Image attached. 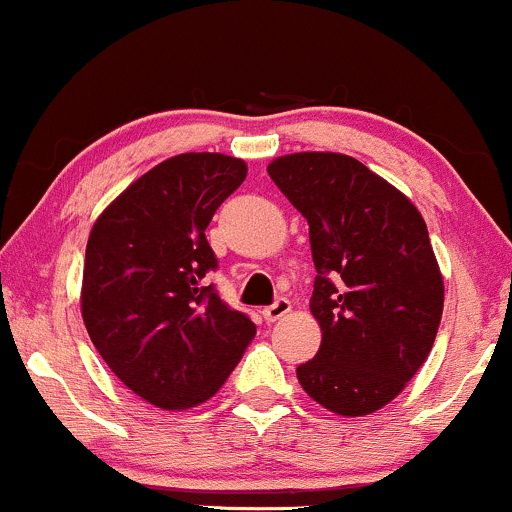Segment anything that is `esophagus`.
<instances>
[{"instance_id": "esophagus-1", "label": "esophagus", "mask_w": 512, "mask_h": 512, "mask_svg": "<svg viewBox=\"0 0 512 512\" xmlns=\"http://www.w3.org/2000/svg\"><path fill=\"white\" fill-rule=\"evenodd\" d=\"M289 313H291V303L286 301V298H279V301L262 310V317L267 322H276V320H281V317H286Z\"/></svg>"}]
</instances>
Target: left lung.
I'll return each instance as SVG.
<instances>
[{
	"label": "left lung",
	"mask_w": 512,
	"mask_h": 512,
	"mask_svg": "<svg viewBox=\"0 0 512 512\" xmlns=\"http://www.w3.org/2000/svg\"><path fill=\"white\" fill-rule=\"evenodd\" d=\"M267 173L308 219L317 269L310 313L322 342L296 368L298 383L334 414H373L404 390L436 342L443 274L426 221L351 156L303 151L274 158Z\"/></svg>",
	"instance_id": "left-lung-1"
}]
</instances>
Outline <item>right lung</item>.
Wrapping results in <instances>:
<instances>
[{
	"mask_svg": "<svg viewBox=\"0 0 512 512\" xmlns=\"http://www.w3.org/2000/svg\"><path fill=\"white\" fill-rule=\"evenodd\" d=\"M245 175V161L233 156H173L110 202L88 236V337L120 383L158 409L214 397L257 332L204 286L219 267L204 231Z\"/></svg>",
	"mask_w": 512,
	"mask_h": 512,
	"instance_id": "1",
	"label": "right lung"
}]
</instances>
